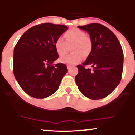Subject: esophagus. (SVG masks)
Masks as SVG:
<instances>
[{"label":"esophagus","instance_id":"1","mask_svg":"<svg viewBox=\"0 0 135 135\" xmlns=\"http://www.w3.org/2000/svg\"><path fill=\"white\" fill-rule=\"evenodd\" d=\"M67 68H68V70H69V72H70V71L71 69H72V66H67Z\"/></svg>","mask_w":135,"mask_h":135}]
</instances>
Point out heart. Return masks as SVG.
Masks as SVG:
<instances>
[{
  "instance_id": "b5f03b06",
  "label": "heart",
  "mask_w": 135,
  "mask_h": 135,
  "mask_svg": "<svg viewBox=\"0 0 135 135\" xmlns=\"http://www.w3.org/2000/svg\"><path fill=\"white\" fill-rule=\"evenodd\" d=\"M66 42L62 37L56 40L55 46L58 55H65L68 51L69 47H71L72 53L60 59V61L65 64L74 65L79 63L83 57H87L92 49V41L90 37L86 36L83 30L78 28H72L65 33Z\"/></svg>"
}]
</instances>
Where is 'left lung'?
Returning <instances> with one entry per match:
<instances>
[{"label":"left lung","instance_id":"obj_1","mask_svg":"<svg viewBox=\"0 0 135 135\" xmlns=\"http://www.w3.org/2000/svg\"><path fill=\"white\" fill-rule=\"evenodd\" d=\"M78 28L89 34L92 49L83 65L77 66L75 82L85 97L100 100L110 94L120 82L123 51L115 34L105 26L91 23ZM88 64L93 69L85 68Z\"/></svg>","mask_w":135,"mask_h":135}]
</instances>
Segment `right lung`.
Here are the masks:
<instances>
[{
	"mask_svg": "<svg viewBox=\"0 0 135 135\" xmlns=\"http://www.w3.org/2000/svg\"><path fill=\"white\" fill-rule=\"evenodd\" d=\"M67 30L62 25H38L26 31L15 46L14 75L30 97L44 98L58 90L68 70L63 63L52 65L58 58L55 44Z\"/></svg>",
	"mask_w": 135,
	"mask_h": 135,
	"instance_id": "1",
	"label": "right lung"
}]
</instances>
